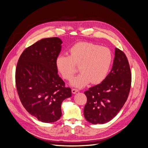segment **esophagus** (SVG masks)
Segmentation results:
<instances>
[{"label": "esophagus", "instance_id": "esophagus-1", "mask_svg": "<svg viewBox=\"0 0 148 148\" xmlns=\"http://www.w3.org/2000/svg\"><path fill=\"white\" fill-rule=\"evenodd\" d=\"M78 91V89H71V92H72L73 94H75L76 92H77Z\"/></svg>", "mask_w": 148, "mask_h": 148}]
</instances>
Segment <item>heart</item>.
<instances>
[{"label": "heart", "instance_id": "heart-1", "mask_svg": "<svg viewBox=\"0 0 148 148\" xmlns=\"http://www.w3.org/2000/svg\"><path fill=\"white\" fill-rule=\"evenodd\" d=\"M70 56L60 55L56 65L64 79H69L75 73V65L81 73L71 78V86L82 88L91 82L98 84L104 81L109 71L112 54L107 47L89 42H78L70 49Z\"/></svg>", "mask_w": 148, "mask_h": 148}]
</instances>
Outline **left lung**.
I'll return each mask as SVG.
<instances>
[{
	"label": "left lung",
	"instance_id": "1",
	"mask_svg": "<svg viewBox=\"0 0 148 148\" xmlns=\"http://www.w3.org/2000/svg\"><path fill=\"white\" fill-rule=\"evenodd\" d=\"M132 73L127 58L119 49H115L112 68L101 83L84 93L87 102L84 116L92 124L109 122L119 112L127 101L130 90Z\"/></svg>",
	"mask_w": 148,
	"mask_h": 148
}]
</instances>
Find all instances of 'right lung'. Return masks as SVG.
I'll use <instances>...</instances> for the list:
<instances>
[{"label": "right lung", "mask_w": 148, "mask_h": 148, "mask_svg": "<svg viewBox=\"0 0 148 148\" xmlns=\"http://www.w3.org/2000/svg\"><path fill=\"white\" fill-rule=\"evenodd\" d=\"M62 44L57 37L39 40L25 49L16 65L15 82L21 104L44 123L59 120L62 102L71 96V89L65 87L56 65Z\"/></svg>", "instance_id": "right-lung-1"}]
</instances>
